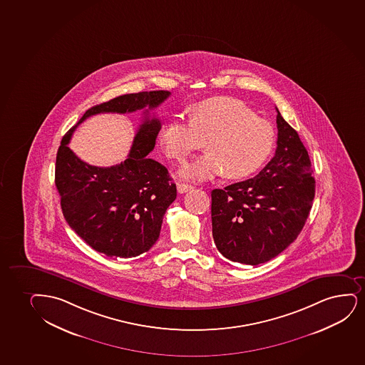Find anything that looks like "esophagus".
I'll use <instances>...</instances> for the list:
<instances>
[{"instance_id":"esophagus-1","label":"esophagus","mask_w":365,"mask_h":365,"mask_svg":"<svg viewBox=\"0 0 365 365\" xmlns=\"http://www.w3.org/2000/svg\"><path fill=\"white\" fill-rule=\"evenodd\" d=\"M193 188V185H185V183H177V190L180 194L187 193V192L192 190Z\"/></svg>"}]
</instances>
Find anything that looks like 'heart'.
Wrapping results in <instances>:
<instances>
[{"mask_svg":"<svg viewBox=\"0 0 365 365\" xmlns=\"http://www.w3.org/2000/svg\"><path fill=\"white\" fill-rule=\"evenodd\" d=\"M207 153L187 163L180 177L207 180L224 175L241 180L258 171L274 146V128L258 117L242 101L230 97L210 98L190 109L189 120L172 118L165 124L158 141L167 158L183 163L202 148Z\"/></svg>","mask_w":365,"mask_h":365,"instance_id":"b5f03b06","label":"heart"}]
</instances>
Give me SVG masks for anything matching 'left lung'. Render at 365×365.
Instances as JSON below:
<instances>
[{"label":"left lung","instance_id":"1","mask_svg":"<svg viewBox=\"0 0 365 365\" xmlns=\"http://www.w3.org/2000/svg\"><path fill=\"white\" fill-rule=\"evenodd\" d=\"M274 158L256 177L212 192V237L222 256L257 266L297 240L315 198L307 150L277 109Z\"/></svg>","mask_w":365,"mask_h":365}]
</instances>
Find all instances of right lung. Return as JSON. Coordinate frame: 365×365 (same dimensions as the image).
Instances as JSON below:
<instances>
[{
	"label": "right lung",
	"instance_id": "obj_1",
	"mask_svg": "<svg viewBox=\"0 0 365 365\" xmlns=\"http://www.w3.org/2000/svg\"><path fill=\"white\" fill-rule=\"evenodd\" d=\"M168 91L119 96L88 109L63 135L56 163L55 185L65 220L88 246L108 257L131 258L148 252L158 241L167 207L177 197L166 167L149 158L161 122L149 110L168 98ZM148 106V109L145 108ZM144 108L126 161L110 168L91 167L68 148L71 133L85 118L99 112H133Z\"/></svg>",
	"mask_w": 365,
	"mask_h": 365
}]
</instances>
